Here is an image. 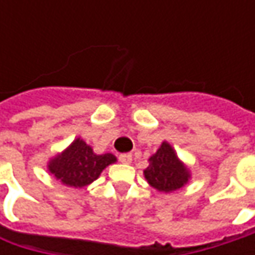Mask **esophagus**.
<instances>
[{
	"mask_svg": "<svg viewBox=\"0 0 255 255\" xmlns=\"http://www.w3.org/2000/svg\"><path fill=\"white\" fill-rule=\"evenodd\" d=\"M119 160L122 163H126V164H129V163L132 162V154L130 153H123L119 156Z\"/></svg>",
	"mask_w": 255,
	"mask_h": 255,
	"instance_id": "1",
	"label": "esophagus"
}]
</instances>
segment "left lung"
<instances>
[{
    "label": "left lung",
    "instance_id": "left-lung-1",
    "mask_svg": "<svg viewBox=\"0 0 255 255\" xmlns=\"http://www.w3.org/2000/svg\"><path fill=\"white\" fill-rule=\"evenodd\" d=\"M149 186L160 193H171L184 187L191 179L190 167L179 159L169 142H162L149 157V166L143 170Z\"/></svg>",
    "mask_w": 255,
    "mask_h": 255
}]
</instances>
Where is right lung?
Returning a JSON list of instances; mask_svg holds the SVG:
<instances>
[{
	"mask_svg": "<svg viewBox=\"0 0 255 255\" xmlns=\"http://www.w3.org/2000/svg\"><path fill=\"white\" fill-rule=\"evenodd\" d=\"M112 153L96 154L92 146L76 137L62 152L48 160V171L68 187L82 189L96 180L109 164L116 163Z\"/></svg>",
	"mask_w": 255,
	"mask_h": 255,
	"instance_id": "add662e5",
	"label": "right lung"
}]
</instances>
